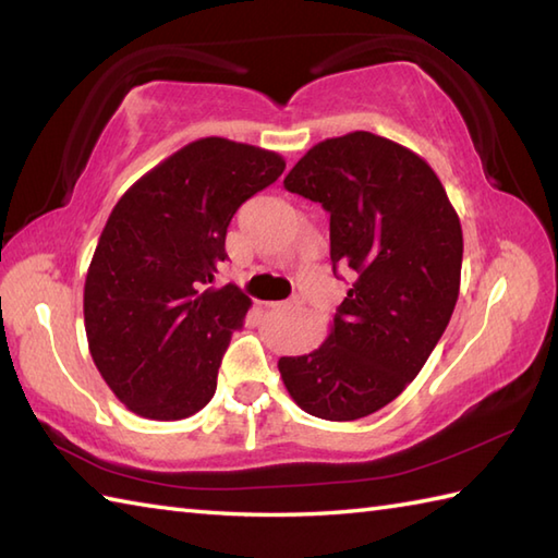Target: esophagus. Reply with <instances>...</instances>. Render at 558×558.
I'll list each match as a JSON object with an SVG mask.
<instances>
[{
    "mask_svg": "<svg viewBox=\"0 0 558 558\" xmlns=\"http://www.w3.org/2000/svg\"><path fill=\"white\" fill-rule=\"evenodd\" d=\"M300 304H302L300 298H294L290 302H270L268 306H270V310H292V306H300Z\"/></svg>",
    "mask_w": 558,
    "mask_h": 558,
    "instance_id": "obj_1",
    "label": "esophagus"
}]
</instances>
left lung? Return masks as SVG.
I'll list each match as a JSON object with an SVG mask.
<instances>
[{
  "label": "left lung",
  "mask_w": 558,
  "mask_h": 558,
  "mask_svg": "<svg viewBox=\"0 0 558 558\" xmlns=\"http://www.w3.org/2000/svg\"><path fill=\"white\" fill-rule=\"evenodd\" d=\"M282 184L330 213L333 272L352 278L324 345L280 357L282 384L314 417H366L420 374L456 310L458 213L417 153L369 132L322 141Z\"/></svg>",
  "instance_id": "left-lung-1"
}]
</instances>
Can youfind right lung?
<instances>
[{"label":"right lung","mask_w":558,"mask_h":558,"mask_svg":"<svg viewBox=\"0 0 558 558\" xmlns=\"http://www.w3.org/2000/svg\"><path fill=\"white\" fill-rule=\"evenodd\" d=\"M286 170L228 138L177 150L117 201L93 254L83 318L105 384L146 420H184L216 393L232 330L252 306L220 272L228 225Z\"/></svg>","instance_id":"obj_1"}]
</instances>
